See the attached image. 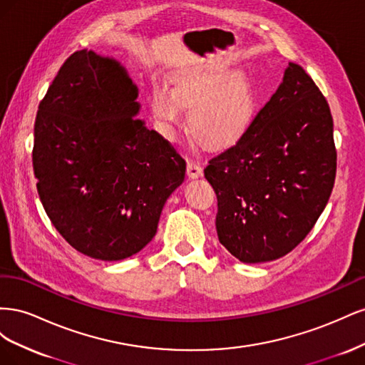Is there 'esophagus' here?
<instances>
[{"label": "esophagus", "mask_w": 365, "mask_h": 365, "mask_svg": "<svg viewBox=\"0 0 365 365\" xmlns=\"http://www.w3.org/2000/svg\"><path fill=\"white\" fill-rule=\"evenodd\" d=\"M187 175H189V178H192V180L200 178V176L202 175L201 164L195 160L187 161Z\"/></svg>", "instance_id": "34e87169"}]
</instances>
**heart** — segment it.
<instances>
[{"label":"heart","instance_id":"heart-1","mask_svg":"<svg viewBox=\"0 0 365 365\" xmlns=\"http://www.w3.org/2000/svg\"><path fill=\"white\" fill-rule=\"evenodd\" d=\"M189 111V128L212 149L235 145L252 123L256 97L247 77L236 71L185 70L175 77L173 90L155 88L152 113L165 135H172Z\"/></svg>","mask_w":365,"mask_h":365}]
</instances>
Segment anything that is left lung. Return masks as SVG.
<instances>
[{
    "mask_svg": "<svg viewBox=\"0 0 365 365\" xmlns=\"http://www.w3.org/2000/svg\"><path fill=\"white\" fill-rule=\"evenodd\" d=\"M334 120L324 96L294 62L233 148L208 161L219 242L244 263L271 262L307 236L332 193Z\"/></svg>",
    "mask_w": 365,
    "mask_h": 365,
    "instance_id": "left-lung-1",
    "label": "left lung"
}]
</instances>
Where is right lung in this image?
I'll use <instances>...</instances> for the list:
<instances>
[{"instance_id": "1", "label": "right lung", "mask_w": 365, "mask_h": 365, "mask_svg": "<svg viewBox=\"0 0 365 365\" xmlns=\"http://www.w3.org/2000/svg\"><path fill=\"white\" fill-rule=\"evenodd\" d=\"M138 86L118 61L73 53L39 103L33 170L59 235L88 257L134 256L157 233L185 161L137 118Z\"/></svg>"}]
</instances>
